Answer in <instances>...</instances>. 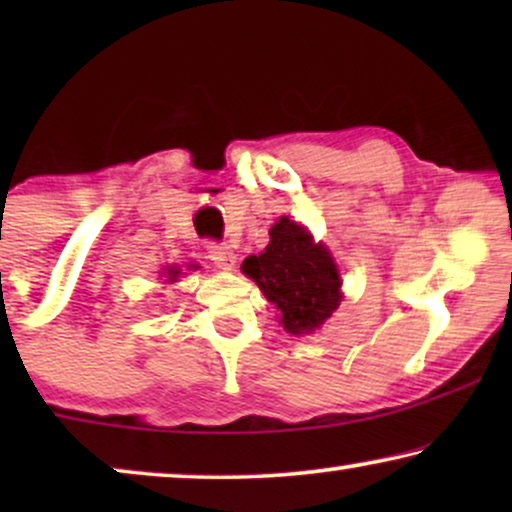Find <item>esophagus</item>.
Segmentation results:
<instances>
[{
	"mask_svg": "<svg viewBox=\"0 0 512 512\" xmlns=\"http://www.w3.org/2000/svg\"><path fill=\"white\" fill-rule=\"evenodd\" d=\"M207 256L209 261H214V265H219L221 270H233L235 268V254L228 244H219V242H207Z\"/></svg>",
	"mask_w": 512,
	"mask_h": 512,
	"instance_id": "34e87169",
	"label": "esophagus"
}]
</instances>
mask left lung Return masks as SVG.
Here are the masks:
<instances>
[{
  "mask_svg": "<svg viewBox=\"0 0 512 512\" xmlns=\"http://www.w3.org/2000/svg\"><path fill=\"white\" fill-rule=\"evenodd\" d=\"M242 272L282 310V324L293 335L319 328L340 305V275L331 254L286 216L270 228L263 254L242 263Z\"/></svg>",
  "mask_w": 512,
  "mask_h": 512,
  "instance_id": "left-lung-1",
  "label": "left lung"
}]
</instances>
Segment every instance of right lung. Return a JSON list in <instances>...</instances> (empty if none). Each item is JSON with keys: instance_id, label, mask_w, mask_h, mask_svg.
I'll list each match as a JSON object with an SVG mask.
<instances>
[{"instance_id": "right-lung-1", "label": "right lung", "mask_w": 512, "mask_h": 512, "mask_svg": "<svg viewBox=\"0 0 512 512\" xmlns=\"http://www.w3.org/2000/svg\"><path fill=\"white\" fill-rule=\"evenodd\" d=\"M167 275H170V279H174V277L179 275V270L177 268H170V270H167Z\"/></svg>"}]
</instances>
